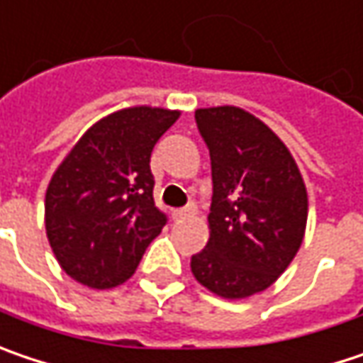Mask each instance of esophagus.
I'll list each match as a JSON object with an SVG mask.
<instances>
[{
	"label": "esophagus",
	"mask_w": 363,
	"mask_h": 363,
	"mask_svg": "<svg viewBox=\"0 0 363 363\" xmlns=\"http://www.w3.org/2000/svg\"><path fill=\"white\" fill-rule=\"evenodd\" d=\"M193 216H197V205H195V203H189L186 207H181V209H174V211H172V218H174V220L193 218Z\"/></svg>",
	"instance_id": "esophagus-1"
}]
</instances>
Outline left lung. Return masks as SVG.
Here are the masks:
<instances>
[{"label":"left lung","mask_w":363,"mask_h":363,"mask_svg":"<svg viewBox=\"0 0 363 363\" xmlns=\"http://www.w3.org/2000/svg\"><path fill=\"white\" fill-rule=\"evenodd\" d=\"M211 158L209 240L193 255L195 279L240 300L267 289L291 263L308 220V195L286 143L236 106L195 111Z\"/></svg>","instance_id":"obj_1"}]
</instances>
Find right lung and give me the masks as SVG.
<instances>
[{
    "instance_id": "right-lung-1",
    "label": "right lung",
    "mask_w": 363,
    "mask_h": 363,
    "mask_svg": "<svg viewBox=\"0 0 363 363\" xmlns=\"http://www.w3.org/2000/svg\"><path fill=\"white\" fill-rule=\"evenodd\" d=\"M179 111L133 106L94 123L55 170L45 228L61 269L88 288L127 281L166 213L154 203L150 156Z\"/></svg>"
}]
</instances>
